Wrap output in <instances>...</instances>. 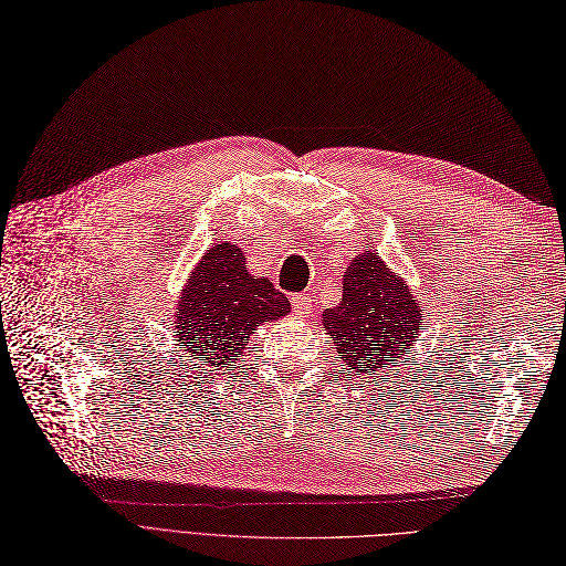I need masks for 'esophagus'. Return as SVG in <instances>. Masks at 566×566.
<instances>
[{
    "mask_svg": "<svg viewBox=\"0 0 566 566\" xmlns=\"http://www.w3.org/2000/svg\"><path fill=\"white\" fill-rule=\"evenodd\" d=\"M291 307H294L296 315L307 317L310 310H313V296H310V294H296V296H291Z\"/></svg>",
    "mask_w": 566,
    "mask_h": 566,
    "instance_id": "1",
    "label": "esophagus"
}]
</instances>
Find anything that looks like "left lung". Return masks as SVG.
<instances>
[{
    "label": "left lung",
    "instance_id": "8db88e82",
    "mask_svg": "<svg viewBox=\"0 0 566 566\" xmlns=\"http://www.w3.org/2000/svg\"><path fill=\"white\" fill-rule=\"evenodd\" d=\"M324 329L338 345L336 353L350 376L367 378L382 367H395L418 338L421 303L376 253L359 256L343 275V298L326 307Z\"/></svg>",
    "mask_w": 566,
    "mask_h": 566
}]
</instances>
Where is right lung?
<instances>
[{"label": "right lung", "mask_w": 566, "mask_h": 566, "mask_svg": "<svg viewBox=\"0 0 566 566\" xmlns=\"http://www.w3.org/2000/svg\"><path fill=\"white\" fill-rule=\"evenodd\" d=\"M176 336L192 359L223 367L242 355L256 326L289 313V301L265 277H251L240 247L205 253L178 301Z\"/></svg>", "instance_id": "1"}]
</instances>
